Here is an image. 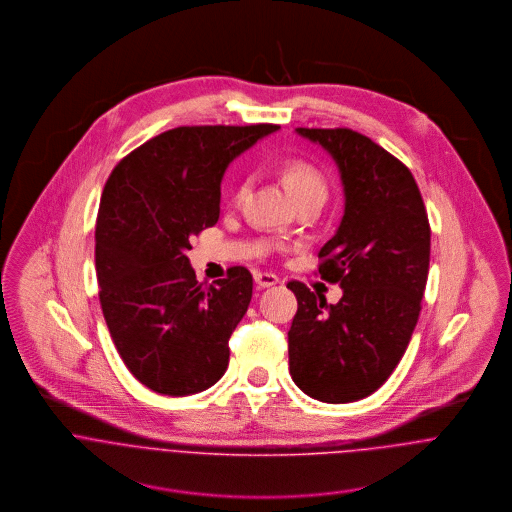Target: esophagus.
<instances>
[{
    "mask_svg": "<svg viewBox=\"0 0 512 512\" xmlns=\"http://www.w3.org/2000/svg\"><path fill=\"white\" fill-rule=\"evenodd\" d=\"M254 282L258 284V288H272V286L280 284V278L276 274H270V272H256Z\"/></svg>",
    "mask_w": 512,
    "mask_h": 512,
    "instance_id": "obj_1",
    "label": "esophagus"
}]
</instances>
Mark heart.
Returning a JSON list of instances; mask_svg holds the SVG:
<instances>
[{
    "label": "heart",
    "instance_id": "b5f03b06",
    "mask_svg": "<svg viewBox=\"0 0 512 512\" xmlns=\"http://www.w3.org/2000/svg\"><path fill=\"white\" fill-rule=\"evenodd\" d=\"M282 181L286 185V189L290 191L293 199L299 203L303 199H319L325 201L327 197V179L321 173L319 167H315L313 163L305 161V159H288L282 165ZM248 191V181H240L236 191H234V199L242 201V197Z\"/></svg>",
    "mask_w": 512,
    "mask_h": 512
}]
</instances>
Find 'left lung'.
<instances>
[{"mask_svg":"<svg viewBox=\"0 0 512 512\" xmlns=\"http://www.w3.org/2000/svg\"><path fill=\"white\" fill-rule=\"evenodd\" d=\"M341 171L345 215L319 250V276L343 297L327 303L301 282L288 331L290 374L311 398L345 404L378 390L404 357L430 268V222L410 169L349 128H297Z\"/></svg>","mask_w":512,"mask_h":512,"instance_id":"1","label":"left lung"}]
</instances>
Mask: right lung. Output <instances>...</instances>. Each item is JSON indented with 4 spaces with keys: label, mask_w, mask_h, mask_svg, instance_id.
I'll return each instance as SVG.
<instances>
[{
    "label": "right lung",
    "mask_w": 512,
    "mask_h": 512,
    "mask_svg": "<svg viewBox=\"0 0 512 512\" xmlns=\"http://www.w3.org/2000/svg\"><path fill=\"white\" fill-rule=\"evenodd\" d=\"M276 124L179 126L128 153L108 177L96 219V276L112 341L147 388L187 396L228 366V339L252 299V274L201 284L191 240L217 224L228 163Z\"/></svg>",
    "instance_id": "obj_1"
}]
</instances>
